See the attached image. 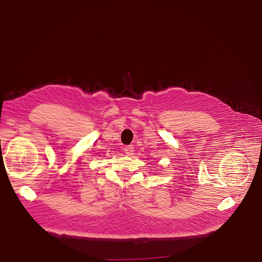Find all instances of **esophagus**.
<instances>
[{"instance_id": "obj_1", "label": "esophagus", "mask_w": 262, "mask_h": 262, "mask_svg": "<svg viewBox=\"0 0 262 262\" xmlns=\"http://www.w3.org/2000/svg\"><path fill=\"white\" fill-rule=\"evenodd\" d=\"M124 152L127 155V156H133L134 152H135V148L130 145V146H126L124 148Z\"/></svg>"}]
</instances>
